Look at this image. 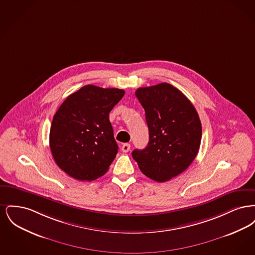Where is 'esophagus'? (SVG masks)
Listing matches in <instances>:
<instances>
[{"label":"esophagus","mask_w":255,"mask_h":255,"mask_svg":"<svg viewBox=\"0 0 255 255\" xmlns=\"http://www.w3.org/2000/svg\"><path fill=\"white\" fill-rule=\"evenodd\" d=\"M130 149H131V145H130L129 143H124V144H122V152L127 153V152H129V151H130Z\"/></svg>","instance_id":"1"}]
</instances>
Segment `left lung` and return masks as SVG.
I'll use <instances>...</instances> for the list:
<instances>
[{
    "instance_id": "left-lung-1",
    "label": "left lung",
    "mask_w": 255,
    "mask_h": 255,
    "mask_svg": "<svg viewBox=\"0 0 255 255\" xmlns=\"http://www.w3.org/2000/svg\"><path fill=\"white\" fill-rule=\"evenodd\" d=\"M135 97L145 111L149 142L132 157L146 177L167 182L180 175L196 158L202 124L190 100L168 83L139 88Z\"/></svg>"
}]
</instances>
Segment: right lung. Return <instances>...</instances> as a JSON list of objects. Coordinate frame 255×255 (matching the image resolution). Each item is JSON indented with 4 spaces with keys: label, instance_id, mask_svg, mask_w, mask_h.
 Segmentation results:
<instances>
[{
    "label": "right lung",
    "instance_id": "add662e5",
    "mask_svg": "<svg viewBox=\"0 0 255 255\" xmlns=\"http://www.w3.org/2000/svg\"><path fill=\"white\" fill-rule=\"evenodd\" d=\"M125 92L87 85L67 97L50 126L49 146L56 164L78 181L103 176L116 158L109 113Z\"/></svg>",
    "mask_w": 255,
    "mask_h": 255
}]
</instances>
